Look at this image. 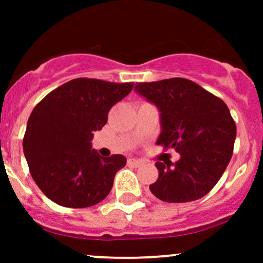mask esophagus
I'll use <instances>...</instances> for the list:
<instances>
[{
  "instance_id": "1",
  "label": "esophagus",
  "mask_w": 263,
  "mask_h": 263,
  "mask_svg": "<svg viewBox=\"0 0 263 263\" xmlns=\"http://www.w3.org/2000/svg\"><path fill=\"white\" fill-rule=\"evenodd\" d=\"M127 164L131 166H135V168H137V166H140L142 164L141 160H139V159H135V158H129L128 160H127Z\"/></svg>"
}]
</instances>
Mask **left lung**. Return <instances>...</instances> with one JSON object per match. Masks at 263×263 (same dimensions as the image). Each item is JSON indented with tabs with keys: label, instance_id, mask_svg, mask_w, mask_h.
<instances>
[{
	"label": "left lung",
	"instance_id": "obj_1",
	"mask_svg": "<svg viewBox=\"0 0 263 263\" xmlns=\"http://www.w3.org/2000/svg\"><path fill=\"white\" fill-rule=\"evenodd\" d=\"M135 90L160 110L156 144L181 154L176 163L156 161L159 178L150 184L151 193L165 202H190L208 195L233 155L237 127L228 105L182 78L137 82Z\"/></svg>",
	"mask_w": 263,
	"mask_h": 263
}]
</instances>
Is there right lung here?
Returning <instances> with one entry per match:
<instances>
[{
  "label": "right lung",
  "instance_id": "1",
  "mask_svg": "<svg viewBox=\"0 0 263 263\" xmlns=\"http://www.w3.org/2000/svg\"><path fill=\"white\" fill-rule=\"evenodd\" d=\"M134 82L79 78L44 97L31 112L23 148L42 192L65 208L94 206L109 195L123 155L103 158L91 150L110 108L131 92Z\"/></svg>",
  "mask_w": 263,
  "mask_h": 263
}]
</instances>
